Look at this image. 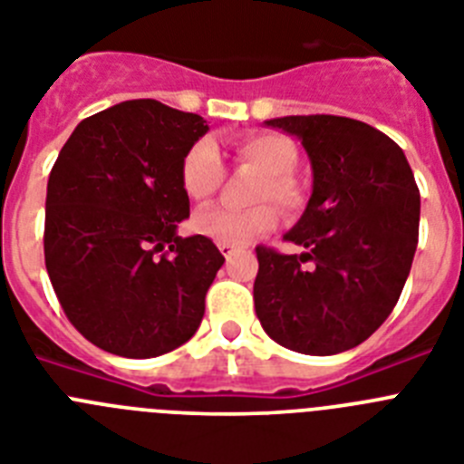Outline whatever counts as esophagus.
<instances>
[{"mask_svg": "<svg viewBox=\"0 0 464 464\" xmlns=\"http://www.w3.org/2000/svg\"><path fill=\"white\" fill-rule=\"evenodd\" d=\"M218 251L223 253V256L229 260V257H232L237 253V246L235 244H218Z\"/></svg>", "mask_w": 464, "mask_h": 464, "instance_id": "esophagus-1", "label": "esophagus"}]
</instances>
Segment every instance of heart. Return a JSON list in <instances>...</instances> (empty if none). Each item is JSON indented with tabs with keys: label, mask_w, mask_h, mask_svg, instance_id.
I'll return each instance as SVG.
<instances>
[{
	"label": "heart",
	"mask_w": 464,
	"mask_h": 464,
	"mask_svg": "<svg viewBox=\"0 0 464 464\" xmlns=\"http://www.w3.org/2000/svg\"><path fill=\"white\" fill-rule=\"evenodd\" d=\"M237 158L256 167L262 174L256 202L278 204L281 208H295L299 204V190L293 181L297 169L299 150L290 139L281 134H251L237 143ZM225 179V165L218 146L211 139H199L186 150L181 162V186L195 202H207L218 192ZM276 208L272 204H257L248 211H235L227 207H208L197 213L192 225L202 237L218 244H246L267 235L276 227Z\"/></svg>",
	"instance_id": "1"
}]
</instances>
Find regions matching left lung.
Here are the masks:
<instances>
[{
    "label": "left lung",
    "instance_id": "left-lung-1",
    "mask_svg": "<svg viewBox=\"0 0 464 464\" xmlns=\"http://www.w3.org/2000/svg\"><path fill=\"white\" fill-rule=\"evenodd\" d=\"M265 125L302 141L314 190L285 235L304 253L256 248V314L290 351L342 353L370 339L395 309L418 246L420 192L404 150L367 122L285 116Z\"/></svg>",
    "mask_w": 464,
    "mask_h": 464
}]
</instances>
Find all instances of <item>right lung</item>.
I'll list each match as a JSON object with an SVG mask.
<instances>
[{
  "mask_svg": "<svg viewBox=\"0 0 464 464\" xmlns=\"http://www.w3.org/2000/svg\"><path fill=\"white\" fill-rule=\"evenodd\" d=\"M208 130L155 100L121 102L76 125L48 176L44 256L64 314L88 342L155 358L192 337L225 257L190 216L186 150ZM170 251L167 252L166 248Z\"/></svg>",
  "mask_w": 464,
  "mask_h": 464,
  "instance_id": "add662e5",
  "label": "right lung"
}]
</instances>
